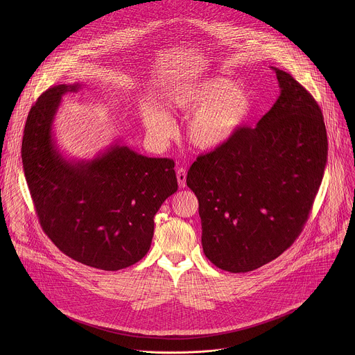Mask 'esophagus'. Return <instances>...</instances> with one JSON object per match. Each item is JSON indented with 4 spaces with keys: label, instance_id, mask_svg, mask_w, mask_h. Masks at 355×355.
Returning <instances> with one entry per match:
<instances>
[{
    "label": "esophagus",
    "instance_id": "obj_1",
    "mask_svg": "<svg viewBox=\"0 0 355 355\" xmlns=\"http://www.w3.org/2000/svg\"><path fill=\"white\" fill-rule=\"evenodd\" d=\"M176 178H178V183L180 187H184L186 186V169L183 168H179L176 171Z\"/></svg>",
    "mask_w": 355,
    "mask_h": 355
}]
</instances>
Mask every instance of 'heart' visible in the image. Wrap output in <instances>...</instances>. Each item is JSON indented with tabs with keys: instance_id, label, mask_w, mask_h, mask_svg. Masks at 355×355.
Masks as SVG:
<instances>
[{
	"instance_id": "b5f03b06",
	"label": "heart",
	"mask_w": 355,
	"mask_h": 355,
	"mask_svg": "<svg viewBox=\"0 0 355 355\" xmlns=\"http://www.w3.org/2000/svg\"><path fill=\"white\" fill-rule=\"evenodd\" d=\"M164 103L175 114H190L186 125L189 142L201 150H216L228 144L253 114V93L228 78L211 76L171 87ZM142 123L153 141L162 144L173 137L175 125L157 105L141 109Z\"/></svg>"
}]
</instances>
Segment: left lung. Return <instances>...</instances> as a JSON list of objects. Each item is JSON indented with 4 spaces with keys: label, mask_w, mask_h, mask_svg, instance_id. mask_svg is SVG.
<instances>
[{
    "label": "left lung",
    "mask_w": 355,
    "mask_h": 355,
    "mask_svg": "<svg viewBox=\"0 0 355 355\" xmlns=\"http://www.w3.org/2000/svg\"><path fill=\"white\" fill-rule=\"evenodd\" d=\"M272 69L280 96L269 112L200 155L186 180L200 202L203 253L232 273L254 270L294 243L327 165L320 106L290 73Z\"/></svg>",
    "instance_id": "1"
}]
</instances>
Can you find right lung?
Here are the masks:
<instances>
[{
	"instance_id": "right-lung-1",
	"label": "right lung",
	"mask_w": 355,
	"mask_h": 355,
	"mask_svg": "<svg viewBox=\"0 0 355 355\" xmlns=\"http://www.w3.org/2000/svg\"><path fill=\"white\" fill-rule=\"evenodd\" d=\"M80 83L46 90L31 107L21 161L42 230L68 257L119 270L150 249L154 216L178 190L175 162L134 152L116 139L90 159L68 158L54 138L61 98Z\"/></svg>"
}]
</instances>
